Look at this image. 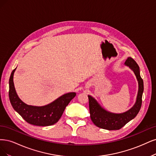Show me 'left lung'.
Listing matches in <instances>:
<instances>
[{
    "instance_id": "8db88e82",
    "label": "left lung",
    "mask_w": 156,
    "mask_h": 156,
    "mask_svg": "<svg viewBox=\"0 0 156 156\" xmlns=\"http://www.w3.org/2000/svg\"><path fill=\"white\" fill-rule=\"evenodd\" d=\"M124 64L132 70L138 81L139 89L136 102L133 106L127 112L114 113L106 111L93 97L88 95L90 117L94 124L98 128L108 130L119 129L136 117L141 108L144 83L140 75L139 67L136 62L130 57L126 60Z\"/></svg>"
}]
</instances>
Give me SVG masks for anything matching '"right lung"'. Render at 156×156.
Returning <instances> with one entry per match:
<instances>
[{
    "instance_id": "1",
    "label": "right lung",
    "mask_w": 156,
    "mask_h": 156,
    "mask_svg": "<svg viewBox=\"0 0 156 156\" xmlns=\"http://www.w3.org/2000/svg\"><path fill=\"white\" fill-rule=\"evenodd\" d=\"M16 68L12 72L9 80V98L13 108L26 120L35 126H46L56 123L69 103L76 96V93L64 94L51 104L43 106H34L24 103L16 93L13 83V74Z\"/></svg>"
}]
</instances>
